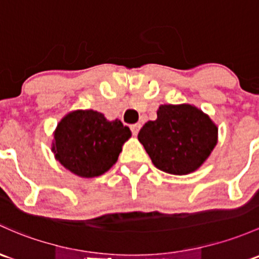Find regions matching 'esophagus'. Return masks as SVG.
Instances as JSON below:
<instances>
[{
  "instance_id": "34e87169",
  "label": "esophagus",
  "mask_w": 259,
  "mask_h": 259,
  "mask_svg": "<svg viewBox=\"0 0 259 259\" xmlns=\"http://www.w3.org/2000/svg\"><path fill=\"white\" fill-rule=\"evenodd\" d=\"M140 127H141V124H139V122H138V124L132 125V126H130V129H132L133 135H135V137H137L139 130H140Z\"/></svg>"
}]
</instances>
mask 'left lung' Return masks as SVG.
Instances as JSON below:
<instances>
[{"instance_id": "1", "label": "left lung", "mask_w": 259, "mask_h": 259, "mask_svg": "<svg viewBox=\"0 0 259 259\" xmlns=\"http://www.w3.org/2000/svg\"><path fill=\"white\" fill-rule=\"evenodd\" d=\"M156 114L138 134L155 167L180 176L201 167L219 140L213 120L192 104H161Z\"/></svg>"}]
</instances>
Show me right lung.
<instances>
[{
	"instance_id": "1",
	"label": "right lung",
	"mask_w": 259,
	"mask_h": 259,
	"mask_svg": "<svg viewBox=\"0 0 259 259\" xmlns=\"http://www.w3.org/2000/svg\"><path fill=\"white\" fill-rule=\"evenodd\" d=\"M132 132L119 119L108 120L97 110H73L61 119L53 133L52 152L74 175L98 178L118 161Z\"/></svg>"
}]
</instances>
